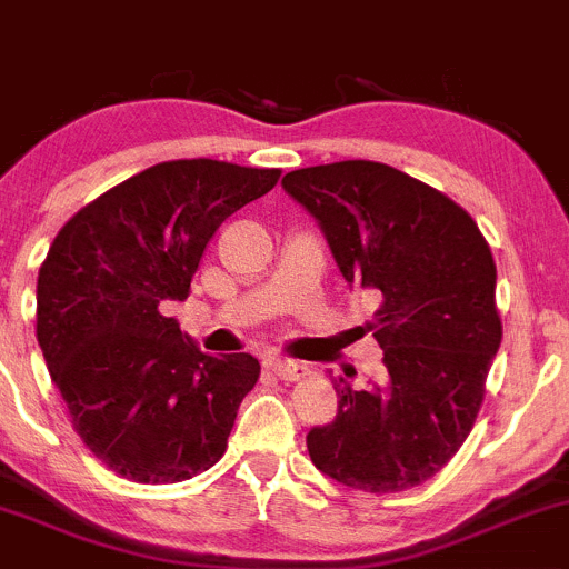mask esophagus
I'll use <instances>...</instances> for the list:
<instances>
[{
  "instance_id": "1",
  "label": "esophagus",
  "mask_w": 569,
  "mask_h": 569,
  "mask_svg": "<svg viewBox=\"0 0 569 569\" xmlns=\"http://www.w3.org/2000/svg\"><path fill=\"white\" fill-rule=\"evenodd\" d=\"M266 367L273 375H279L282 380H298L303 375H309V367L303 361H292V359H277V356H268Z\"/></svg>"
}]
</instances>
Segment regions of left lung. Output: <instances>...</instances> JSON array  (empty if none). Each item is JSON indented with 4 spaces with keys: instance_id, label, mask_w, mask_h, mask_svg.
Masks as SVG:
<instances>
[{
    "instance_id": "obj_1",
    "label": "left lung",
    "mask_w": 569,
    "mask_h": 569,
    "mask_svg": "<svg viewBox=\"0 0 569 569\" xmlns=\"http://www.w3.org/2000/svg\"><path fill=\"white\" fill-rule=\"evenodd\" d=\"M282 189L318 221L345 282L383 298L370 331L386 380L359 391L333 378L337 416L309 430V458L365 493L416 488L468 438L499 353L490 246L460 204L378 161L296 169Z\"/></svg>"
}]
</instances>
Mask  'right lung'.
<instances>
[{
    "label": "right lung",
    "instance_id": "add662e5",
    "mask_svg": "<svg viewBox=\"0 0 569 569\" xmlns=\"http://www.w3.org/2000/svg\"><path fill=\"white\" fill-rule=\"evenodd\" d=\"M279 169L163 161L81 208L38 273V345L76 432L114 473L183 482L224 455L260 378L249 353L199 350L186 301L210 238L277 186Z\"/></svg>",
    "mask_w": 569,
    "mask_h": 569
}]
</instances>
